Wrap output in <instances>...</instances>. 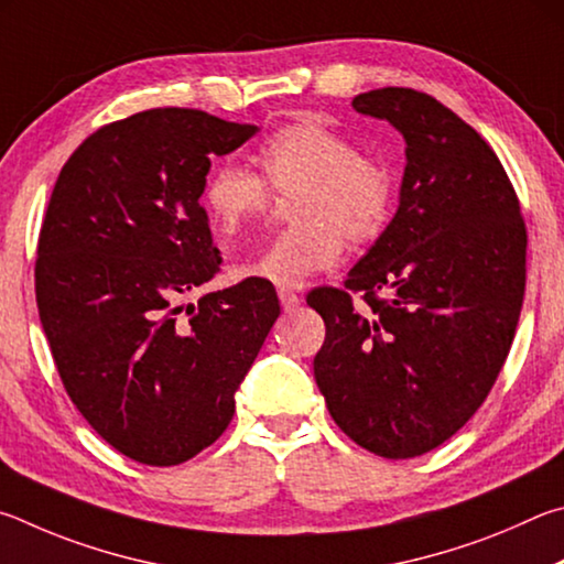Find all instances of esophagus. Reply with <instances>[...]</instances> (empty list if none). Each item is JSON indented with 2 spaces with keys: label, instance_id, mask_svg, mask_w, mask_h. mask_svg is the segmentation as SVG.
<instances>
[{
  "label": "esophagus",
  "instance_id": "1",
  "mask_svg": "<svg viewBox=\"0 0 564 564\" xmlns=\"http://www.w3.org/2000/svg\"><path fill=\"white\" fill-rule=\"evenodd\" d=\"M276 297H280V304H282V310L284 312H294L300 307V294L297 292H292V290H276Z\"/></svg>",
  "mask_w": 564,
  "mask_h": 564
}]
</instances>
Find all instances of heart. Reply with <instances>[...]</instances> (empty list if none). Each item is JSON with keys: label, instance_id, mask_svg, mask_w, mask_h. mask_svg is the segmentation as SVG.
Wrapping results in <instances>:
<instances>
[{"label": "heart", "instance_id": "heart-1", "mask_svg": "<svg viewBox=\"0 0 564 564\" xmlns=\"http://www.w3.org/2000/svg\"><path fill=\"white\" fill-rule=\"evenodd\" d=\"M260 165L276 191L302 187L294 220L262 252L235 264V276L302 288L312 276L337 267L347 240L369 242L387 227L393 207L389 167L359 155L347 135L319 121L276 131L262 145ZM270 187L235 161L213 167L205 183V207L217 230L230 235L267 210Z\"/></svg>", "mask_w": 564, "mask_h": 564}]
</instances>
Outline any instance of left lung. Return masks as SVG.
<instances>
[{
	"mask_svg": "<svg viewBox=\"0 0 564 564\" xmlns=\"http://www.w3.org/2000/svg\"><path fill=\"white\" fill-rule=\"evenodd\" d=\"M351 106L397 128L406 167L397 215L347 290L307 297L327 324L314 379L354 443L413 458L448 441L496 383L522 310L528 235L498 155L451 108L393 86Z\"/></svg>",
	"mask_w": 564,
	"mask_h": 564,
	"instance_id": "left-lung-1",
	"label": "left lung"
}]
</instances>
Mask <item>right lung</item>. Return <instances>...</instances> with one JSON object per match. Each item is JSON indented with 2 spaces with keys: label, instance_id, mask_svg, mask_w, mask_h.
<instances>
[{
  "label": "right lung",
  "instance_id": "add662e5",
  "mask_svg": "<svg viewBox=\"0 0 564 564\" xmlns=\"http://www.w3.org/2000/svg\"><path fill=\"white\" fill-rule=\"evenodd\" d=\"M260 131L195 108L104 126L58 173L36 304L58 377L106 443L177 466L223 436L280 302L264 280L181 304L220 270L200 205L213 155Z\"/></svg>",
  "mask_w": 564,
  "mask_h": 564
}]
</instances>
